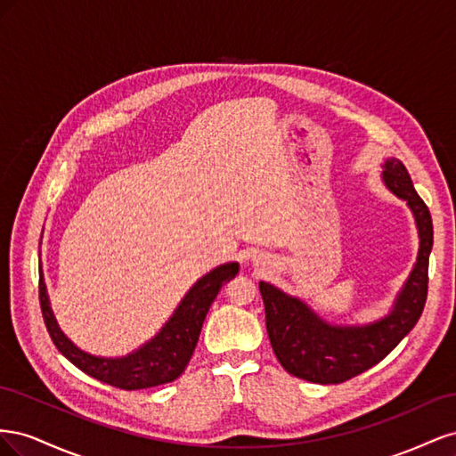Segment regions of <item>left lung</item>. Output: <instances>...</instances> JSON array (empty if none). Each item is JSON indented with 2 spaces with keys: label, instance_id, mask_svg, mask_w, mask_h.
<instances>
[{
  "label": "left lung",
  "instance_id": "obj_1",
  "mask_svg": "<svg viewBox=\"0 0 456 456\" xmlns=\"http://www.w3.org/2000/svg\"><path fill=\"white\" fill-rule=\"evenodd\" d=\"M384 183L415 213L420 251L395 308L367 327H333L314 315L300 300L260 281L266 329L275 357L289 375L317 384H340L380 363L417 325L428 297V260L434 243L432 216L417 194L405 165L386 161Z\"/></svg>",
  "mask_w": 456,
  "mask_h": 456
}]
</instances>
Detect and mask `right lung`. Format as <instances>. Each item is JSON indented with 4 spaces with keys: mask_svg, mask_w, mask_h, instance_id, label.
Instances as JSON below:
<instances>
[{
    "mask_svg": "<svg viewBox=\"0 0 456 456\" xmlns=\"http://www.w3.org/2000/svg\"><path fill=\"white\" fill-rule=\"evenodd\" d=\"M240 266L236 262L218 266L190 289L181 306L176 308L169 323L161 329V333L150 340L146 346L134 354L121 357V360H102L77 350L68 340L51 314L49 300L45 293L44 275L39 273V306L44 314V322L49 337L59 352L70 360L77 369L87 372L89 377L116 386L119 390H144L159 384H167L184 372L191 354L200 340L201 325L209 306L216 298L224 283L236 278Z\"/></svg>",
    "mask_w": 456,
    "mask_h": 456,
    "instance_id": "1",
    "label": "right lung"
}]
</instances>
